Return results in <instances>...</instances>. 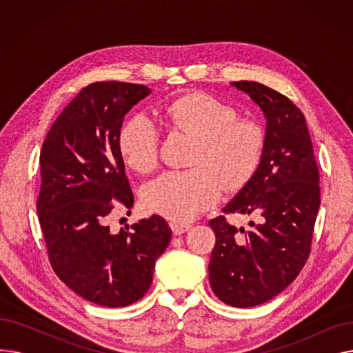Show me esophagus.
I'll list each match as a JSON object with an SVG mask.
<instances>
[{"instance_id": "esophagus-1", "label": "esophagus", "mask_w": 353, "mask_h": 353, "mask_svg": "<svg viewBox=\"0 0 353 353\" xmlns=\"http://www.w3.org/2000/svg\"><path fill=\"white\" fill-rule=\"evenodd\" d=\"M170 229L176 236H179V234L186 233L190 229V225H188V223H170Z\"/></svg>"}]
</instances>
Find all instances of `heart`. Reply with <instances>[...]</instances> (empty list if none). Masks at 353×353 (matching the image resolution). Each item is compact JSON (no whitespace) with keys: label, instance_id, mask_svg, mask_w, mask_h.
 Here are the masks:
<instances>
[{"label":"heart","instance_id":"heart-1","mask_svg":"<svg viewBox=\"0 0 353 353\" xmlns=\"http://www.w3.org/2000/svg\"><path fill=\"white\" fill-rule=\"evenodd\" d=\"M173 133L193 137L190 170L167 172L143 189L144 206L174 221H190L212 209L226 192L242 190L261 167L266 132L252 119L209 92L181 94L163 108ZM160 132L144 116L130 119L119 136L124 163L139 173H150L160 160Z\"/></svg>","mask_w":353,"mask_h":353}]
</instances>
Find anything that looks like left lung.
Instances as JSON below:
<instances>
[{
    "label": "left lung",
    "instance_id": "obj_1",
    "mask_svg": "<svg viewBox=\"0 0 353 353\" xmlns=\"http://www.w3.org/2000/svg\"><path fill=\"white\" fill-rule=\"evenodd\" d=\"M262 108L266 145L261 167L223 209L253 216L249 230L209 221L216 245L209 263L213 293L226 305L252 307L285 290L303 269L321 206L319 170L306 119L286 96L256 81H234Z\"/></svg>",
    "mask_w": 353,
    "mask_h": 353
}]
</instances>
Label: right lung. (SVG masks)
<instances>
[{
  "label": "right lung",
  "instance_id": "add662e5",
  "mask_svg": "<svg viewBox=\"0 0 353 353\" xmlns=\"http://www.w3.org/2000/svg\"><path fill=\"white\" fill-rule=\"evenodd\" d=\"M150 92L141 84L91 83L61 111L41 147L37 213L48 261L72 292L100 306L141 299L172 239L159 214L119 233L107 225L117 206L130 210L134 203L119 136L124 116Z\"/></svg>",
  "mask_w": 353,
  "mask_h": 353
}]
</instances>
